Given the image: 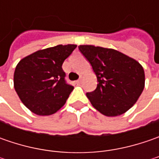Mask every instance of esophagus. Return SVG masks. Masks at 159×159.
<instances>
[{"instance_id": "esophagus-1", "label": "esophagus", "mask_w": 159, "mask_h": 159, "mask_svg": "<svg viewBox=\"0 0 159 159\" xmlns=\"http://www.w3.org/2000/svg\"><path fill=\"white\" fill-rule=\"evenodd\" d=\"M80 82H81V78H80V79H79L78 80H76L77 84H80Z\"/></svg>"}]
</instances>
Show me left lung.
I'll use <instances>...</instances> for the list:
<instances>
[{"instance_id": "8db88e82", "label": "left lung", "mask_w": 159, "mask_h": 159, "mask_svg": "<svg viewBox=\"0 0 159 159\" xmlns=\"http://www.w3.org/2000/svg\"><path fill=\"white\" fill-rule=\"evenodd\" d=\"M97 78L95 90L87 93L92 105L108 117L127 111L143 93L145 75L136 60L112 48L80 45Z\"/></svg>"}]
</instances>
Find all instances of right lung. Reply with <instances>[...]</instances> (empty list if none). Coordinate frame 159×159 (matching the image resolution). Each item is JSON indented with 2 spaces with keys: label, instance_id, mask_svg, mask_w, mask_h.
Returning <instances> with one entry per match:
<instances>
[{
  "label": "right lung",
  "instance_id": "add662e5",
  "mask_svg": "<svg viewBox=\"0 0 159 159\" xmlns=\"http://www.w3.org/2000/svg\"><path fill=\"white\" fill-rule=\"evenodd\" d=\"M77 45H57L38 50L20 60L14 88L21 102L37 115L48 116L64 106L73 87L65 81L64 61Z\"/></svg>",
  "mask_w": 159,
  "mask_h": 159
}]
</instances>
